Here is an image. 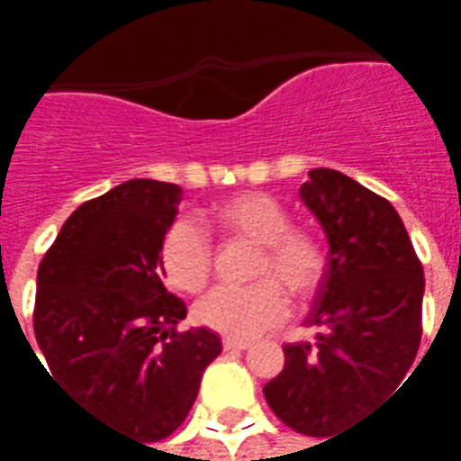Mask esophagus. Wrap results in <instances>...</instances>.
<instances>
[{"mask_svg":"<svg viewBox=\"0 0 461 461\" xmlns=\"http://www.w3.org/2000/svg\"><path fill=\"white\" fill-rule=\"evenodd\" d=\"M224 350H247L251 346L249 340H240V339H224L221 340Z\"/></svg>","mask_w":461,"mask_h":461,"instance_id":"obj_1","label":"esophagus"}]
</instances>
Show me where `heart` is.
I'll return each mask as SVG.
<instances>
[{"label": "heart", "instance_id": "obj_1", "mask_svg": "<svg viewBox=\"0 0 461 461\" xmlns=\"http://www.w3.org/2000/svg\"><path fill=\"white\" fill-rule=\"evenodd\" d=\"M207 230L221 240L257 244L249 286H217L194 309V319L227 339H254L284 321L289 301H309L323 284L329 251L311 230L294 227L289 210L267 192H237L202 214ZM212 241L187 220L162 234L160 267L177 291H200L212 274Z\"/></svg>", "mask_w": 461, "mask_h": 461}]
</instances>
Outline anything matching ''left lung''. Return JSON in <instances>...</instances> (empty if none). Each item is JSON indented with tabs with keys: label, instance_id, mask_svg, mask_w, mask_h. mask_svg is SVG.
<instances>
[{
	"label": "left lung",
	"instance_id": "8db88e82",
	"mask_svg": "<svg viewBox=\"0 0 461 461\" xmlns=\"http://www.w3.org/2000/svg\"><path fill=\"white\" fill-rule=\"evenodd\" d=\"M309 177L301 200L330 247L306 321L319 336L284 346V370L264 397L286 427L333 439L407 375L422 339L425 274L385 197L329 167Z\"/></svg>",
	"mask_w": 461,
	"mask_h": 461
}]
</instances>
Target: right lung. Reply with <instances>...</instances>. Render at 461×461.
<instances>
[{
    "label": "right lung",
    "instance_id": "1",
    "mask_svg": "<svg viewBox=\"0 0 461 461\" xmlns=\"http://www.w3.org/2000/svg\"><path fill=\"white\" fill-rule=\"evenodd\" d=\"M180 197L172 182L128 180L84 202L36 276L44 373L95 420L142 442L185 422L204 367L221 353L217 333L175 329L187 309L162 284L160 241Z\"/></svg>",
    "mask_w": 461,
    "mask_h": 461
}]
</instances>
